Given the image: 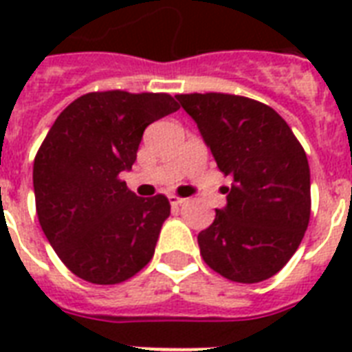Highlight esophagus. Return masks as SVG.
<instances>
[{
	"label": "esophagus",
	"instance_id": "obj_1",
	"mask_svg": "<svg viewBox=\"0 0 352 352\" xmlns=\"http://www.w3.org/2000/svg\"><path fill=\"white\" fill-rule=\"evenodd\" d=\"M168 201H170V206L178 207V206H182V204H184V201H185V198H179V196H174V195H170V196H168Z\"/></svg>",
	"mask_w": 352,
	"mask_h": 352
}]
</instances>
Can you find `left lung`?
<instances>
[{
  "label": "left lung",
  "mask_w": 352,
  "mask_h": 352,
  "mask_svg": "<svg viewBox=\"0 0 352 352\" xmlns=\"http://www.w3.org/2000/svg\"><path fill=\"white\" fill-rule=\"evenodd\" d=\"M226 176L228 204L198 233L209 268L235 283L270 279L290 261L310 219V168L287 121L258 100L176 95Z\"/></svg>",
  "instance_id": "8db88e82"
}]
</instances>
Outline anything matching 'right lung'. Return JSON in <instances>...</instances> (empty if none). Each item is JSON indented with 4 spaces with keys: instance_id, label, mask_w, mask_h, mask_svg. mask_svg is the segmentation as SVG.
Wrapping results in <instances>:
<instances>
[{
    "instance_id": "1",
    "label": "right lung",
    "mask_w": 352,
    "mask_h": 352,
    "mask_svg": "<svg viewBox=\"0 0 352 352\" xmlns=\"http://www.w3.org/2000/svg\"><path fill=\"white\" fill-rule=\"evenodd\" d=\"M178 108L167 94H86L43 139L32 167L38 220L80 279L117 285L151 263L170 204L135 196L119 174L132 168L145 128Z\"/></svg>"
}]
</instances>
